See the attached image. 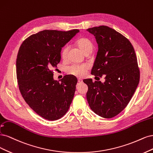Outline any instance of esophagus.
I'll return each mask as SVG.
<instances>
[{"label":"esophagus","mask_w":153,"mask_h":153,"mask_svg":"<svg viewBox=\"0 0 153 153\" xmlns=\"http://www.w3.org/2000/svg\"><path fill=\"white\" fill-rule=\"evenodd\" d=\"M78 82L79 83H82V80L81 79H78Z\"/></svg>","instance_id":"34e87169"}]
</instances>
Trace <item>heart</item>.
<instances>
[{"label":"heart","mask_w":153,"mask_h":153,"mask_svg":"<svg viewBox=\"0 0 153 153\" xmlns=\"http://www.w3.org/2000/svg\"><path fill=\"white\" fill-rule=\"evenodd\" d=\"M77 46L79 48L85 53L91 52L93 48V42L88 38H81L78 39L76 42ZM68 48L67 46L64 47L60 53L61 58L63 60H65L67 56ZM90 69V66L86 63L77 64L74 63L70 65L67 68V73L79 77H82L86 75L88 70Z\"/></svg>","instance_id":"heart-1"}]
</instances>
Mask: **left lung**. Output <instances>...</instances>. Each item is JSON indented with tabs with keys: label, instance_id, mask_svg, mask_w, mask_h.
Returning a JSON list of instances; mask_svg holds the SVG:
<instances>
[{
	"label": "left lung",
	"instance_id": "obj_1",
	"mask_svg": "<svg viewBox=\"0 0 153 153\" xmlns=\"http://www.w3.org/2000/svg\"><path fill=\"white\" fill-rule=\"evenodd\" d=\"M93 34L98 50L91 74L104 76L105 81L87 79L86 98L91 109L104 118H112L125 109L140 81V70L134 48L130 41L107 26L86 30Z\"/></svg>",
	"mask_w": 153,
	"mask_h": 153
}]
</instances>
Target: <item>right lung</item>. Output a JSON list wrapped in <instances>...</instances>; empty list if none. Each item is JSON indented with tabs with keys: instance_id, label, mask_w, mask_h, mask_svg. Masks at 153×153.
<instances>
[{
	"instance_id": "obj_1",
	"label": "right lung",
	"mask_w": 153,
	"mask_h": 153,
	"mask_svg": "<svg viewBox=\"0 0 153 153\" xmlns=\"http://www.w3.org/2000/svg\"><path fill=\"white\" fill-rule=\"evenodd\" d=\"M79 32L44 30L29 36L19 49L16 77L19 91L29 107L46 120L60 119L71 104L77 77L66 75L60 82L55 81L53 70L60 62L62 48Z\"/></svg>"
}]
</instances>
